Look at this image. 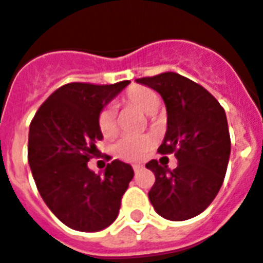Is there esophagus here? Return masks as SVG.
Segmentation results:
<instances>
[{
	"instance_id": "esophagus-1",
	"label": "esophagus",
	"mask_w": 263,
	"mask_h": 263,
	"mask_svg": "<svg viewBox=\"0 0 263 263\" xmlns=\"http://www.w3.org/2000/svg\"><path fill=\"white\" fill-rule=\"evenodd\" d=\"M142 170H143V167L142 166H134V171H135V174H138V173Z\"/></svg>"
}]
</instances>
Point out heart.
I'll use <instances>...</instances> for the list:
<instances>
[{
  "label": "heart",
  "instance_id": "obj_1",
  "mask_svg": "<svg viewBox=\"0 0 263 263\" xmlns=\"http://www.w3.org/2000/svg\"><path fill=\"white\" fill-rule=\"evenodd\" d=\"M124 102L145 114H153L159 108L160 99L155 90L145 86H132L124 96ZM99 128L106 138L117 132L116 114L112 108H106L99 116ZM152 146V139L143 135H126L114 145V153L126 161H139Z\"/></svg>",
  "mask_w": 263,
  "mask_h": 263
}]
</instances>
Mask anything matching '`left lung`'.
<instances>
[{
	"label": "left lung",
	"instance_id": "8db88e82",
	"mask_svg": "<svg viewBox=\"0 0 263 263\" xmlns=\"http://www.w3.org/2000/svg\"><path fill=\"white\" fill-rule=\"evenodd\" d=\"M137 82L163 97L167 131L159 152L178 160L174 170L157 160L146 163L156 177L149 199L167 220H188L211 205L224 180L231 149L226 112L205 87L176 72Z\"/></svg>",
	"mask_w": 263,
	"mask_h": 263
}]
</instances>
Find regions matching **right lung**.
I'll use <instances>...</instances> for the list:
<instances>
[{
	"mask_svg": "<svg viewBox=\"0 0 263 263\" xmlns=\"http://www.w3.org/2000/svg\"><path fill=\"white\" fill-rule=\"evenodd\" d=\"M128 83L64 85L29 126L28 160L36 186L48 209L73 230L95 233L111 224L134 178L132 167L120 160L107 164L103 176L87 167L103 139L99 116Z\"/></svg>",
	"mask_w": 263,
	"mask_h": 263,
	"instance_id": "obj_1",
	"label": "right lung"
}]
</instances>
